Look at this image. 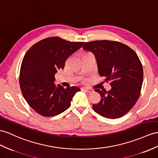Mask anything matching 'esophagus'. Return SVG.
<instances>
[{"label": "esophagus", "mask_w": 158, "mask_h": 158, "mask_svg": "<svg viewBox=\"0 0 158 158\" xmlns=\"http://www.w3.org/2000/svg\"><path fill=\"white\" fill-rule=\"evenodd\" d=\"M82 90L86 92H93V90H92V88H82Z\"/></svg>", "instance_id": "esophagus-1"}]
</instances>
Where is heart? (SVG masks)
Listing matches in <instances>:
<instances>
[{
  "label": "heart",
  "mask_w": 158,
  "mask_h": 158,
  "mask_svg": "<svg viewBox=\"0 0 158 158\" xmlns=\"http://www.w3.org/2000/svg\"><path fill=\"white\" fill-rule=\"evenodd\" d=\"M88 53H88V52H86V53H84V55H86V54H88Z\"/></svg>",
  "instance_id": "obj_1"
}]
</instances>
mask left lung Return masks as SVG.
<instances>
[{
    "label": "left lung",
    "mask_w": 158,
    "mask_h": 158,
    "mask_svg": "<svg viewBox=\"0 0 158 158\" xmlns=\"http://www.w3.org/2000/svg\"><path fill=\"white\" fill-rule=\"evenodd\" d=\"M82 48L97 59L99 75L110 82L109 91L95 89L101 101L93 104L96 113L109 118L124 116L139 98L143 80V67L133 50L121 42L98 40L86 42Z\"/></svg>",
    "instance_id": "left-lung-1"
}]
</instances>
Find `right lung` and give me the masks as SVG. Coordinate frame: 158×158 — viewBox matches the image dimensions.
I'll list each match as a JSON object with an SVG mask.
<instances>
[{
	"label": "right lung",
	"instance_id": "obj_1",
	"mask_svg": "<svg viewBox=\"0 0 158 158\" xmlns=\"http://www.w3.org/2000/svg\"><path fill=\"white\" fill-rule=\"evenodd\" d=\"M84 42H71L59 37L42 40L31 47L23 60L19 84L29 105L44 117H53L70 106L76 86L64 88L54 84L57 70L64 68L67 59Z\"/></svg>",
	"mask_w": 158,
	"mask_h": 158
}]
</instances>
